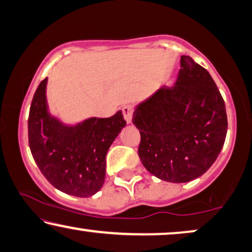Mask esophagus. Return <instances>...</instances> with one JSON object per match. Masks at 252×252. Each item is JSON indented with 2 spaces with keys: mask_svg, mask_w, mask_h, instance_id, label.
I'll return each mask as SVG.
<instances>
[{
  "mask_svg": "<svg viewBox=\"0 0 252 252\" xmlns=\"http://www.w3.org/2000/svg\"><path fill=\"white\" fill-rule=\"evenodd\" d=\"M122 113H123V116L124 119L128 123L131 122L132 120V115H133V107L130 106V105H126L122 107Z\"/></svg>",
  "mask_w": 252,
  "mask_h": 252,
  "instance_id": "esophagus-1",
  "label": "esophagus"
}]
</instances>
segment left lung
Masks as SVG:
<instances>
[{
  "label": "left lung",
  "instance_id": "left-lung-1",
  "mask_svg": "<svg viewBox=\"0 0 252 252\" xmlns=\"http://www.w3.org/2000/svg\"><path fill=\"white\" fill-rule=\"evenodd\" d=\"M180 62L175 85L160 87L132 116L143 166L173 183L197 179L213 165L228 126L222 95L209 71L189 56Z\"/></svg>",
  "mask_w": 252,
  "mask_h": 252
}]
</instances>
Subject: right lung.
Here are the masks:
<instances>
[{"instance_id": "right-lung-1", "label": "right lung", "mask_w": 252, "mask_h": 252, "mask_svg": "<svg viewBox=\"0 0 252 252\" xmlns=\"http://www.w3.org/2000/svg\"><path fill=\"white\" fill-rule=\"evenodd\" d=\"M47 78L33 95L29 115V145L40 172L62 192L90 197L102 187L106 154L126 122L119 110L108 119L65 126L48 114Z\"/></svg>"}]
</instances>
